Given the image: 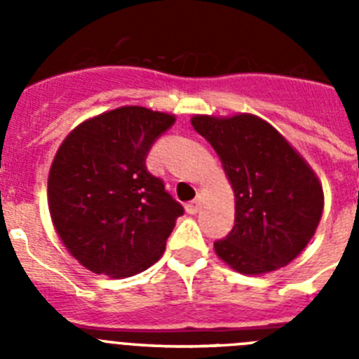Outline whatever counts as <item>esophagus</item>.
<instances>
[{
  "label": "esophagus",
  "mask_w": 359,
  "mask_h": 359,
  "mask_svg": "<svg viewBox=\"0 0 359 359\" xmlns=\"http://www.w3.org/2000/svg\"><path fill=\"white\" fill-rule=\"evenodd\" d=\"M199 207H201V199L199 198H196V199H192V201L190 203H187V212H189V214H198L199 212Z\"/></svg>",
  "instance_id": "34e87169"
}]
</instances>
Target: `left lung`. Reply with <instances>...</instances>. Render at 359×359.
I'll list each match as a JSON object with an SVG mask.
<instances>
[{
	"mask_svg": "<svg viewBox=\"0 0 359 359\" xmlns=\"http://www.w3.org/2000/svg\"><path fill=\"white\" fill-rule=\"evenodd\" d=\"M190 122L217 152L236 196L233 228L214 243L219 259L243 275L290 264L322 217L323 190L315 170L255 115H196Z\"/></svg>",
	"mask_w": 359,
	"mask_h": 359,
	"instance_id": "8db88e82",
	"label": "left lung"
}]
</instances>
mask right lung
I'll return each instance as SVG.
<instances>
[{
  "mask_svg": "<svg viewBox=\"0 0 359 359\" xmlns=\"http://www.w3.org/2000/svg\"><path fill=\"white\" fill-rule=\"evenodd\" d=\"M176 116L123 106L84 120L52 161L48 208L57 236L86 269L111 278L142 273L163 255L183 207L145 167Z\"/></svg>",
  "mask_w": 359,
  "mask_h": 359,
  "instance_id": "1",
  "label": "right lung"
}]
</instances>
